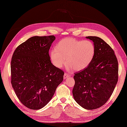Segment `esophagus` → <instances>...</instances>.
<instances>
[{
  "instance_id": "obj_1",
  "label": "esophagus",
  "mask_w": 127,
  "mask_h": 127,
  "mask_svg": "<svg viewBox=\"0 0 127 127\" xmlns=\"http://www.w3.org/2000/svg\"><path fill=\"white\" fill-rule=\"evenodd\" d=\"M70 76H69V74H68L67 73H65L64 74V79H66L67 78H68V77H69Z\"/></svg>"
}]
</instances>
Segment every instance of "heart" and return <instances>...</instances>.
I'll return each instance as SVG.
<instances>
[{"label": "heart", "mask_w": 127, "mask_h": 127, "mask_svg": "<svg viewBox=\"0 0 127 127\" xmlns=\"http://www.w3.org/2000/svg\"><path fill=\"white\" fill-rule=\"evenodd\" d=\"M95 53V48L92 41L67 37L58 42L56 48L50 50V58L57 68H61L67 61L68 70L81 71L90 65Z\"/></svg>", "instance_id": "b5f03b06"}]
</instances>
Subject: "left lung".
Wrapping results in <instances>:
<instances>
[{
	"instance_id": "1",
	"label": "left lung",
	"mask_w": 127,
	"mask_h": 127,
	"mask_svg": "<svg viewBox=\"0 0 127 127\" xmlns=\"http://www.w3.org/2000/svg\"><path fill=\"white\" fill-rule=\"evenodd\" d=\"M93 41L95 53L86 69L74 73V100L86 109L98 108L109 99L118 80V62L112 48L102 39L87 36Z\"/></svg>"
}]
</instances>
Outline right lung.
<instances>
[{
  "instance_id": "obj_1",
  "label": "right lung",
  "mask_w": 127,
  "mask_h": 127,
  "mask_svg": "<svg viewBox=\"0 0 127 127\" xmlns=\"http://www.w3.org/2000/svg\"><path fill=\"white\" fill-rule=\"evenodd\" d=\"M53 35L32 36L21 44L12 58L11 84L20 102L40 109L50 101L63 82L64 72L51 63L49 50Z\"/></svg>"
}]
</instances>
